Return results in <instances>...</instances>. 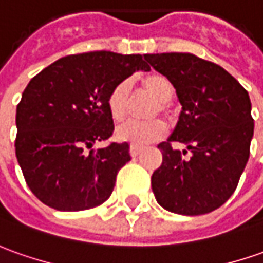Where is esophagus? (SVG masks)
I'll return each mask as SVG.
<instances>
[{"label":"esophagus","instance_id":"34e87169","mask_svg":"<svg viewBox=\"0 0 263 263\" xmlns=\"http://www.w3.org/2000/svg\"><path fill=\"white\" fill-rule=\"evenodd\" d=\"M142 151V146L139 145H131L129 146V153H131L132 157H137Z\"/></svg>","mask_w":263,"mask_h":263}]
</instances>
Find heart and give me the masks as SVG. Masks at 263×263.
<instances>
[{"instance_id": "b5f03b06", "label": "heart", "mask_w": 263, "mask_h": 263, "mask_svg": "<svg viewBox=\"0 0 263 263\" xmlns=\"http://www.w3.org/2000/svg\"><path fill=\"white\" fill-rule=\"evenodd\" d=\"M142 87L146 93H149L154 99L158 101V108H155L154 115L157 112L165 114L167 108L174 96V87L165 76L162 74H149L142 79ZM131 101V85L129 82H119L114 86L108 96V109L114 121H122L128 112ZM165 134V125L160 119L153 121H126L121 124L117 129V138L124 142H129L132 145H144L160 139Z\"/></svg>"}]
</instances>
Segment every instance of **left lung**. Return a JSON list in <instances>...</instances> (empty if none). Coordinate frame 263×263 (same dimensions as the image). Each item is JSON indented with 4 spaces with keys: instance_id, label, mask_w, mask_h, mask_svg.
<instances>
[{
    "instance_id": "obj_1",
    "label": "left lung",
    "mask_w": 263,
    "mask_h": 263,
    "mask_svg": "<svg viewBox=\"0 0 263 263\" xmlns=\"http://www.w3.org/2000/svg\"><path fill=\"white\" fill-rule=\"evenodd\" d=\"M176 87L181 105L176 128L158 144L162 164L151 177L158 204L171 213L199 216L219 209L236 190L253 137L251 99L219 64L192 53L145 54ZM184 143L192 155L183 159Z\"/></svg>"
}]
</instances>
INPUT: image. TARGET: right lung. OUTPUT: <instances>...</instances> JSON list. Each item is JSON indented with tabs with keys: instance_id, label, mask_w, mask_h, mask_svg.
Listing matches in <instances>:
<instances>
[{
	"instance_id": "obj_1",
	"label": "right lung",
	"mask_w": 263,
	"mask_h": 263,
	"mask_svg": "<svg viewBox=\"0 0 263 263\" xmlns=\"http://www.w3.org/2000/svg\"><path fill=\"white\" fill-rule=\"evenodd\" d=\"M138 70H149L141 54L90 51L62 57L30 80L17 106L15 155L44 204L79 212L109 199L129 145L92 146L114 132L110 90Z\"/></svg>"
}]
</instances>
